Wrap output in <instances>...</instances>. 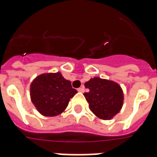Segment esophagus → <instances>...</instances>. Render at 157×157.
I'll return each mask as SVG.
<instances>
[{"mask_svg":"<svg viewBox=\"0 0 157 157\" xmlns=\"http://www.w3.org/2000/svg\"><path fill=\"white\" fill-rule=\"evenodd\" d=\"M77 91L80 92V93H84V91H85V88H84V86H81L80 88L77 89Z\"/></svg>","mask_w":157,"mask_h":157,"instance_id":"esophagus-1","label":"esophagus"}]
</instances>
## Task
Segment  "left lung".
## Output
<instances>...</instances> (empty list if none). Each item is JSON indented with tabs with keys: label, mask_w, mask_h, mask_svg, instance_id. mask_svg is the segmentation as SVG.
Wrapping results in <instances>:
<instances>
[{
	"label": "left lung",
	"mask_w": 157,
	"mask_h": 157,
	"mask_svg": "<svg viewBox=\"0 0 157 157\" xmlns=\"http://www.w3.org/2000/svg\"><path fill=\"white\" fill-rule=\"evenodd\" d=\"M90 90L84 94L89 107L96 117L111 120L121 111L124 94L119 84L112 81L94 77L85 83Z\"/></svg>",
	"instance_id": "left-lung-1"
}]
</instances>
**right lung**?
I'll list each match as a JSON object with an SVG mask.
<instances>
[{
  "mask_svg": "<svg viewBox=\"0 0 157 157\" xmlns=\"http://www.w3.org/2000/svg\"><path fill=\"white\" fill-rule=\"evenodd\" d=\"M77 93L60 72L36 76L30 86L31 100L40 114L55 117L64 112L70 98Z\"/></svg>",
  "mask_w": 157,
  "mask_h": 157,
  "instance_id": "right-lung-1",
  "label": "right lung"
}]
</instances>
